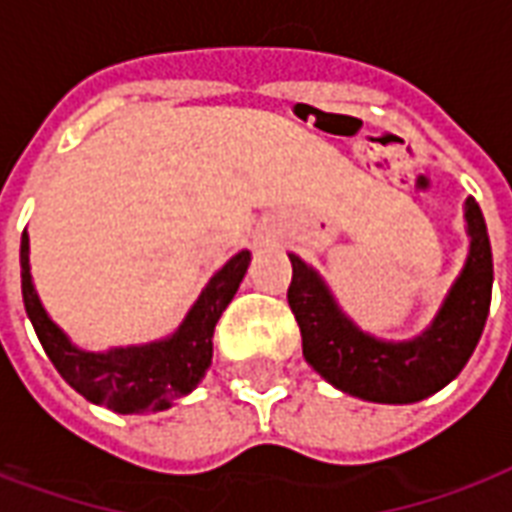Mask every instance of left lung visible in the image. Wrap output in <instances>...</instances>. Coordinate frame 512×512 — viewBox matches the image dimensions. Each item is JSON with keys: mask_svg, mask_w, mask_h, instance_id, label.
I'll use <instances>...</instances> for the list:
<instances>
[{"mask_svg": "<svg viewBox=\"0 0 512 512\" xmlns=\"http://www.w3.org/2000/svg\"><path fill=\"white\" fill-rule=\"evenodd\" d=\"M464 222L469 236L464 268L434 320L404 342L361 331L344 314L323 276L298 255H290L293 282L287 301L301 328L304 358L314 372L342 393L377 404H415L456 380L478 347L494 285L491 241L475 198L464 203Z\"/></svg>", "mask_w": 512, "mask_h": 512, "instance_id": "left-lung-1", "label": "left lung"}]
</instances>
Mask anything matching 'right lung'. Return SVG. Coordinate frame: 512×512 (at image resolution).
Masks as SVG:
<instances>
[{
	"label": "right lung",
	"mask_w": 512,
	"mask_h": 512,
	"mask_svg": "<svg viewBox=\"0 0 512 512\" xmlns=\"http://www.w3.org/2000/svg\"><path fill=\"white\" fill-rule=\"evenodd\" d=\"M252 255L241 249L208 279L198 301L176 331L146 344L83 350L51 320L34 290L29 266V236H21V293L34 333L59 374L75 391L119 415H146L173 407V401L198 388L214 355V328L233 301Z\"/></svg>",
	"instance_id": "right-lung-1"
}]
</instances>
